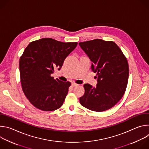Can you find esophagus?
I'll list each match as a JSON object with an SVG mask.
<instances>
[{"instance_id":"34e87169","label":"esophagus","mask_w":149,"mask_h":149,"mask_svg":"<svg viewBox=\"0 0 149 149\" xmlns=\"http://www.w3.org/2000/svg\"><path fill=\"white\" fill-rule=\"evenodd\" d=\"M72 87H76V86H78V84H76L75 82H72Z\"/></svg>"}]
</instances>
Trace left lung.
<instances>
[{
  "mask_svg": "<svg viewBox=\"0 0 149 149\" xmlns=\"http://www.w3.org/2000/svg\"><path fill=\"white\" fill-rule=\"evenodd\" d=\"M79 45L93 62L91 69L97 77L95 87L89 84L84 85L85 93L79 98L80 103L92 111L107 110L125 93L129 75L127 58L113 41L95 39Z\"/></svg>",
  "mask_w": 149,
  "mask_h": 149,
  "instance_id": "8db88e82",
  "label": "left lung"
}]
</instances>
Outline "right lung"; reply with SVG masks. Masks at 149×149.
<instances>
[{"mask_svg":"<svg viewBox=\"0 0 149 149\" xmlns=\"http://www.w3.org/2000/svg\"><path fill=\"white\" fill-rule=\"evenodd\" d=\"M77 44L42 38L25 48L19 61L20 82L25 96L36 109L51 111L62 105L71 84L55 79L51 74L61 69Z\"/></svg>","mask_w":149,"mask_h":149,"instance_id":"1","label":"right lung"}]
</instances>
